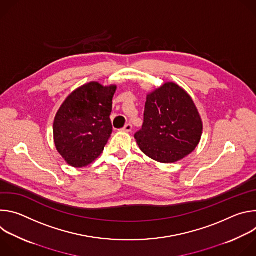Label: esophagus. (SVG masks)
<instances>
[{
	"instance_id": "esophagus-1",
	"label": "esophagus",
	"mask_w": 256,
	"mask_h": 256,
	"mask_svg": "<svg viewBox=\"0 0 256 256\" xmlns=\"http://www.w3.org/2000/svg\"><path fill=\"white\" fill-rule=\"evenodd\" d=\"M132 126L130 124H128L120 130L122 132H132Z\"/></svg>"
}]
</instances>
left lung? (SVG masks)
I'll use <instances>...</instances> for the list:
<instances>
[{
    "label": "left lung",
    "mask_w": 256,
    "mask_h": 256,
    "mask_svg": "<svg viewBox=\"0 0 256 256\" xmlns=\"http://www.w3.org/2000/svg\"><path fill=\"white\" fill-rule=\"evenodd\" d=\"M202 122L190 95L167 82L147 95L144 124L134 134L140 151L160 163L190 155L200 140Z\"/></svg>",
    "instance_id": "1"
}]
</instances>
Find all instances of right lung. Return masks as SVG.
I'll list each match as a JSON object with an SVG mask.
<instances>
[{"label": "right lung", "mask_w": 256, "mask_h": 256, "mask_svg": "<svg viewBox=\"0 0 256 256\" xmlns=\"http://www.w3.org/2000/svg\"><path fill=\"white\" fill-rule=\"evenodd\" d=\"M116 85L87 83L72 91L54 122L56 148L64 161L82 168L96 160L112 132L110 114Z\"/></svg>", "instance_id": "add662e5"}]
</instances>
